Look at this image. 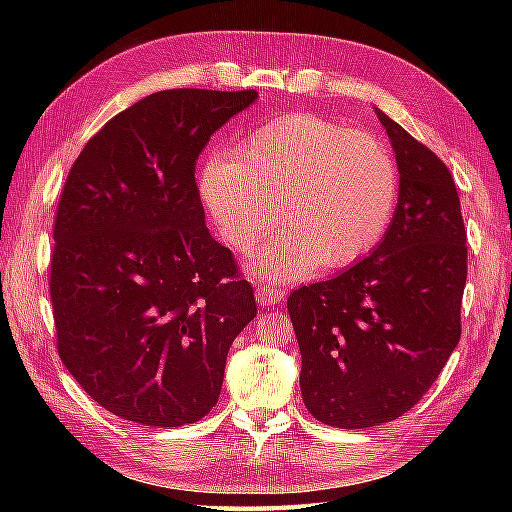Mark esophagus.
I'll return each instance as SVG.
<instances>
[{
  "label": "esophagus",
  "instance_id": "esophagus-1",
  "mask_svg": "<svg viewBox=\"0 0 512 512\" xmlns=\"http://www.w3.org/2000/svg\"><path fill=\"white\" fill-rule=\"evenodd\" d=\"M284 297H286V292L279 290V288L259 286L255 290V299H257V303H262V306H275V303H279Z\"/></svg>",
  "mask_w": 512,
  "mask_h": 512
}]
</instances>
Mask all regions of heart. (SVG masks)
<instances>
[{
	"label": "heart",
	"mask_w": 512,
	"mask_h": 512,
	"mask_svg": "<svg viewBox=\"0 0 512 512\" xmlns=\"http://www.w3.org/2000/svg\"><path fill=\"white\" fill-rule=\"evenodd\" d=\"M200 200L224 242L250 253V273L297 279L314 266L339 270L372 253L394 217L398 169L378 138L314 114H286L239 140L235 160L211 156L198 176Z\"/></svg>",
	"instance_id": "obj_1"
}]
</instances>
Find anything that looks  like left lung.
<instances>
[{
  "mask_svg": "<svg viewBox=\"0 0 512 512\" xmlns=\"http://www.w3.org/2000/svg\"><path fill=\"white\" fill-rule=\"evenodd\" d=\"M376 114L400 173L383 242L334 279L288 297L303 402L339 429L407 413L436 383L462 334L466 231L453 176L429 147Z\"/></svg>",
  "mask_w": 512,
  "mask_h": 512,
  "instance_id": "8db88e82",
  "label": "left lung"
}]
</instances>
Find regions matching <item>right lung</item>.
<instances>
[{
    "label": "right lung",
    "instance_id": "1",
    "mask_svg": "<svg viewBox=\"0 0 512 512\" xmlns=\"http://www.w3.org/2000/svg\"><path fill=\"white\" fill-rule=\"evenodd\" d=\"M255 90H165L107 121L63 184L50 301L63 365L114 416L182 427L220 398L253 286L204 222L195 160Z\"/></svg>",
    "mask_w": 512,
    "mask_h": 512
}]
</instances>
